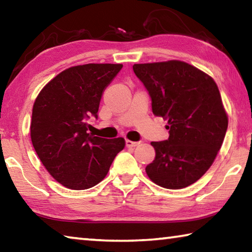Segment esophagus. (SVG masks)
Listing matches in <instances>:
<instances>
[{"mask_svg": "<svg viewBox=\"0 0 252 252\" xmlns=\"http://www.w3.org/2000/svg\"><path fill=\"white\" fill-rule=\"evenodd\" d=\"M140 142H135V141H131V140H126V146L127 148H133V147H136L139 146Z\"/></svg>", "mask_w": 252, "mask_h": 252, "instance_id": "34e87169", "label": "esophagus"}]
</instances>
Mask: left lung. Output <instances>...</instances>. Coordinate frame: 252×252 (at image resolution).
<instances>
[{
    "mask_svg": "<svg viewBox=\"0 0 252 252\" xmlns=\"http://www.w3.org/2000/svg\"><path fill=\"white\" fill-rule=\"evenodd\" d=\"M146 87L152 112L168 121L169 139L151 142L156 158L148 177L165 189H182L198 181L215 161L228 129L219 89L211 76L186 62L134 64Z\"/></svg>",
    "mask_w": 252,
    "mask_h": 252,
    "instance_id": "8db88e82",
    "label": "left lung"
}]
</instances>
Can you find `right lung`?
Returning <instances> with one entry per match:
<instances>
[{"label":"right lung","mask_w":252,"mask_h":252,"mask_svg":"<svg viewBox=\"0 0 252 252\" xmlns=\"http://www.w3.org/2000/svg\"><path fill=\"white\" fill-rule=\"evenodd\" d=\"M122 64H89L62 71L42 89L33 105L31 140L55 180L72 190L94 187L104 179L123 138L88 133L87 120L97 118L102 94Z\"/></svg>","instance_id":"obj_1"}]
</instances>
